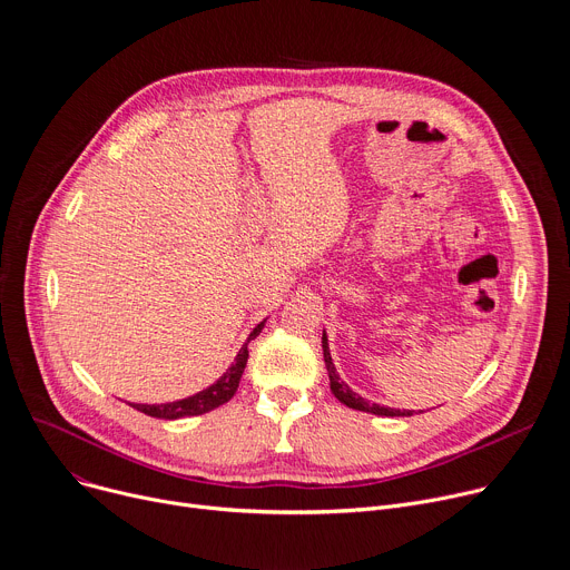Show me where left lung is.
Masks as SVG:
<instances>
[{
	"label": "left lung",
	"mask_w": 570,
	"mask_h": 570,
	"mask_svg": "<svg viewBox=\"0 0 570 570\" xmlns=\"http://www.w3.org/2000/svg\"><path fill=\"white\" fill-rule=\"evenodd\" d=\"M323 354H325V366L330 373V389L336 395V400H341L345 406L356 409V411H366V413H375V416H411V411H400V409H391V406H382L375 402H368L366 397H361L358 393H354L336 373V366L332 361V352H330V341L327 334L323 332Z\"/></svg>",
	"instance_id": "1"
}]
</instances>
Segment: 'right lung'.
<instances>
[{
    "label": "right lung",
    "mask_w": 570,
    "mask_h": 570,
    "mask_svg": "<svg viewBox=\"0 0 570 570\" xmlns=\"http://www.w3.org/2000/svg\"><path fill=\"white\" fill-rule=\"evenodd\" d=\"M266 321L258 323L247 341L243 343V347L238 350L234 364L223 373L220 380H216L212 386H206L202 391H197L195 395H188V397H181V400H175V402H164V404H138V402H129L134 409L147 413V416L151 419H164V421H177V419H186V416H199V413H206L212 411L225 402H229L238 389V382H240V375L245 371V364H247V343L254 341L258 334H262Z\"/></svg>",
    "instance_id": "add662e5"
}]
</instances>
